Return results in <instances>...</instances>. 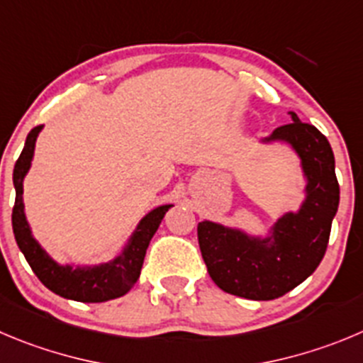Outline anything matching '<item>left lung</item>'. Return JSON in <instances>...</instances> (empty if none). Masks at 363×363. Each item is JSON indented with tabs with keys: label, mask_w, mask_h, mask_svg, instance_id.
I'll return each instance as SVG.
<instances>
[{
	"label": "left lung",
	"mask_w": 363,
	"mask_h": 363,
	"mask_svg": "<svg viewBox=\"0 0 363 363\" xmlns=\"http://www.w3.org/2000/svg\"><path fill=\"white\" fill-rule=\"evenodd\" d=\"M263 143L284 141L296 150L306 179L299 211L284 213L267 236H250L222 223H199L197 235L208 272L218 289L252 301H272L294 290L323 262L337 215L340 188L326 135L290 113Z\"/></svg>",
	"instance_id": "1"
}]
</instances>
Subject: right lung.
I'll return each instance as SVG.
<instances>
[{
    "mask_svg": "<svg viewBox=\"0 0 363 363\" xmlns=\"http://www.w3.org/2000/svg\"><path fill=\"white\" fill-rule=\"evenodd\" d=\"M40 130L43 125L30 130V134L26 135L25 148L13 166L16 204L12 209V229L19 249L25 254L26 262L40 283L64 299L80 301V303H104L125 296L140 277L148 243L172 204L159 206L145 215L128 238L127 245L113 262L94 267H77V269L71 265H59L33 238L23 204V181L32 164L35 141Z\"/></svg>",
    "mask_w": 363,
    "mask_h": 363,
    "instance_id": "add662e5",
    "label": "right lung"
}]
</instances>
